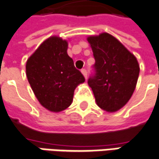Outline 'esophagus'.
<instances>
[{
  "label": "esophagus",
  "instance_id": "1",
  "mask_svg": "<svg viewBox=\"0 0 159 159\" xmlns=\"http://www.w3.org/2000/svg\"><path fill=\"white\" fill-rule=\"evenodd\" d=\"M81 72H82V74L83 75V76L85 77V79H87V70H86L85 69H83V70H81Z\"/></svg>",
  "mask_w": 159,
  "mask_h": 159
}]
</instances>
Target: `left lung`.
<instances>
[{
    "instance_id": "obj_1",
    "label": "left lung",
    "mask_w": 159,
    "mask_h": 159,
    "mask_svg": "<svg viewBox=\"0 0 159 159\" xmlns=\"http://www.w3.org/2000/svg\"><path fill=\"white\" fill-rule=\"evenodd\" d=\"M95 59V75L88 84L103 110L114 113L128 102L136 88L139 64L136 57L107 33L87 38Z\"/></svg>"
}]
</instances>
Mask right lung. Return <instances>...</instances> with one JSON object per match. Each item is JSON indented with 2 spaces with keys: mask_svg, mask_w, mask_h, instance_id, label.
<instances>
[{
  "mask_svg": "<svg viewBox=\"0 0 159 159\" xmlns=\"http://www.w3.org/2000/svg\"><path fill=\"white\" fill-rule=\"evenodd\" d=\"M68 41L58 36L45 39L30 56L25 64L26 77L42 106L58 113L70 106L74 91L84 83L67 53Z\"/></svg>",
  "mask_w": 159,
  "mask_h": 159,
  "instance_id": "1",
  "label": "right lung"
}]
</instances>
